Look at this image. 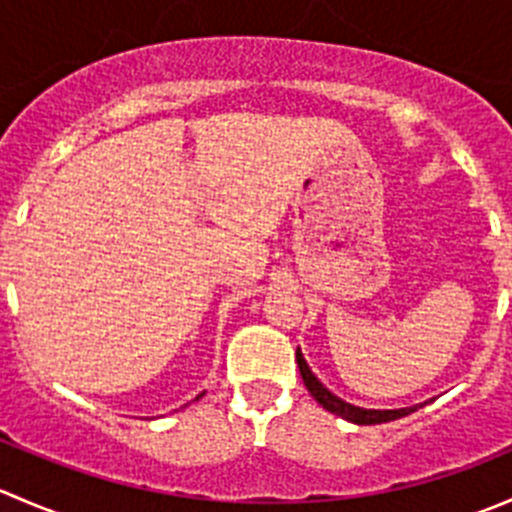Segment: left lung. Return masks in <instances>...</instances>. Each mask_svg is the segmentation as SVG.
Listing matches in <instances>:
<instances>
[{"label":"left lung","instance_id":"1","mask_svg":"<svg viewBox=\"0 0 512 512\" xmlns=\"http://www.w3.org/2000/svg\"><path fill=\"white\" fill-rule=\"evenodd\" d=\"M297 366H299V374H302V381L304 386H307L309 394L317 399L319 406H324V409L329 411V414H337L342 418H347V421L352 423H359V426H371V423H386V421H396V418L401 416H409L414 414L416 409H421L423 404H416V406H409V409H361V406H354V404H347L344 399H339V396H334L332 391L327 389V386L322 384V381L317 379V376L312 374V369L307 366V361H304L302 352L297 349Z\"/></svg>","mask_w":512,"mask_h":512}]
</instances>
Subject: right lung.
Segmentation results:
<instances>
[{
	"label": "right lung",
	"instance_id": "1",
	"mask_svg": "<svg viewBox=\"0 0 512 512\" xmlns=\"http://www.w3.org/2000/svg\"><path fill=\"white\" fill-rule=\"evenodd\" d=\"M200 396H203V394H200ZM200 396H198V399H200Z\"/></svg>",
	"mask_w": 512,
	"mask_h": 512
}]
</instances>
